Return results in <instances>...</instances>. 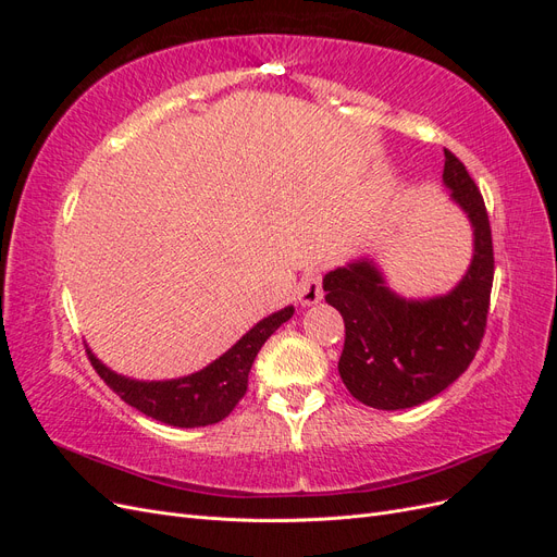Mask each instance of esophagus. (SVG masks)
Here are the masks:
<instances>
[{"instance_id": "obj_1", "label": "esophagus", "mask_w": 557, "mask_h": 557, "mask_svg": "<svg viewBox=\"0 0 557 557\" xmlns=\"http://www.w3.org/2000/svg\"><path fill=\"white\" fill-rule=\"evenodd\" d=\"M295 295L299 299L301 307H313L323 299V283H320V274L318 272H307L305 276L299 278Z\"/></svg>"}]
</instances>
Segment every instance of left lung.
I'll use <instances>...</instances> for the list:
<instances>
[{"instance_id":"1","label":"left lung","mask_w":557,"mask_h":557,"mask_svg":"<svg viewBox=\"0 0 557 557\" xmlns=\"http://www.w3.org/2000/svg\"><path fill=\"white\" fill-rule=\"evenodd\" d=\"M442 181L471 225L474 252L446 295H397L372 258L350 260L323 278L325 301L344 315L339 374L348 393L372 409L418 407L465 374L485 332L495 274L491 223L476 183L450 150Z\"/></svg>"}]
</instances>
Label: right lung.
Returning <instances> with one entry per match:
<instances>
[{"instance_id": "add662e5", "label": "right lung", "mask_w": 557, "mask_h": 557, "mask_svg": "<svg viewBox=\"0 0 557 557\" xmlns=\"http://www.w3.org/2000/svg\"><path fill=\"white\" fill-rule=\"evenodd\" d=\"M295 307H285L252 325L242 339L195 374L170 381H139L115 374L95 352L88 356L97 374L111 391L129 407L174 428H205L221 423L246 395L248 372L262 344L285 320H290Z\"/></svg>"}]
</instances>
